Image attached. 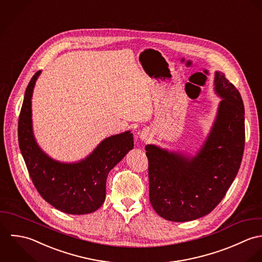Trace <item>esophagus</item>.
<instances>
[{
    "instance_id": "1",
    "label": "esophagus",
    "mask_w": 262,
    "mask_h": 262,
    "mask_svg": "<svg viewBox=\"0 0 262 262\" xmlns=\"http://www.w3.org/2000/svg\"><path fill=\"white\" fill-rule=\"evenodd\" d=\"M141 139L143 140V141H149L150 139H151V134H150V132L149 130H147V129H145V130H143L142 133H141Z\"/></svg>"
}]
</instances>
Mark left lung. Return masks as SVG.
Returning <instances> with one entry per match:
<instances>
[{
  "label": "left lung",
  "instance_id": "left-lung-1",
  "mask_svg": "<svg viewBox=\"0 0 262 262\" xmlns=\"http://www.w3.org/2000/svg\"><path fill=\"white\" fill-rule=\"evenodd\" d=\"M223 98L211 132L198 156L145 147L149 160L150 202L158 214L172 222L202 217L214 209L233 183L245 146L244 105L237 88L222 72L214 75Z\"/></svg>",
  "mask_w": 262,
  "mask_h": 262
}]
</instances>
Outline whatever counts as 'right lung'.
<instances>
[{"label": "right lung", "mask_w": 262, "mask_h": 262, "mask_svg": "<svg viewBox=\"0 0 262 262\" xmlns=\"http://www.w3.org/2000/svg\"><path fill=\"white\" fill-rule=\"evenodd\" d=\"M40 71L30 80L18 121V141L30 178L42 199L70 214L95 211L104 203L109 171L134 148L130 132L105 139L94 152L78 163L64 164L46 155L37 146L31 120V97Z\"/></svg>", "instance_id": "obj_1"}]
</instances>
